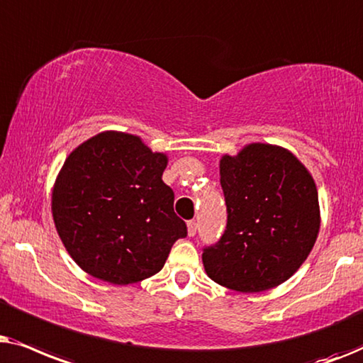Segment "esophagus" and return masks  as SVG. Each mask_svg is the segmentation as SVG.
Returning <instances> with one entry per match:
<instances>
[{"label":"esophagus","mask_w":363,"mask_h":363,"mask_svg":"<svg viewBox=\"0 0 363 363\" xmlns=\"http://www.w3.org/2000/svg\"><path fill=\"white\" fill-rule=\"evenodd\" d=\"M196 230H197V222L196 220L187 222V234H189V238H194Z\"/></svg>","instance_id":"34e87169"}]
</instances>
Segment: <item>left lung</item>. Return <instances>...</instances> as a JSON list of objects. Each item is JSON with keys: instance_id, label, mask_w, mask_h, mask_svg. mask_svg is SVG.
Instances as JSON below:
<instances>
[{"instance_id": "obj_1", "label": "left lung", "mask_w": 363, "mask_h": 363, "mask_svg": "<svg viewBox=\"0 0 363 363\" xmlns=\"http://www.w3.org/2000/svg\"><path fill=\"white\" fill-rule=\"evenodd\" d=\"M227 225L206 247L209 277L235 292H262L291 279L306 262L320 229L315 182L291 151L247 144L222 156Z\"/></svg>"}]
</instances>
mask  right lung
Returning <instances> with one entry per match:
<instances>
[{
    "mask_svg": "<svg viewBox=\"0 0 363 363\" xmlns=\"http://www.w3.org/2000/svg\"><path fill=\"white\" fill-rule=\"evenodd\" d=\"M167 156L141 138L104 131L62 164L51 211L67 254L93 277L128 286L157 274L172 244L186 238L164 184Z\"/></svg>",
    "mask_w": 363,
    "mask_h": 363,
    "instance_id": "right-lung-1",
    "label": "right lung"
}]
</instances>
